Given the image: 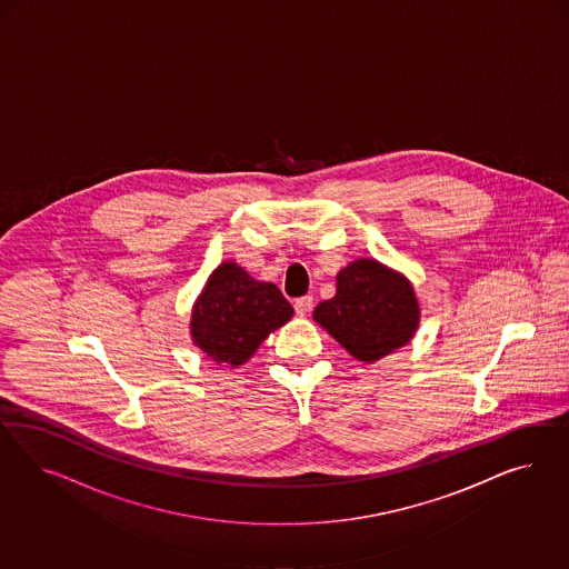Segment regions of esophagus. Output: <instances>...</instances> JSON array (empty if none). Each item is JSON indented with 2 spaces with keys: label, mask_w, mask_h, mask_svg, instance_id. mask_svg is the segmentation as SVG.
<instances>
[{
  "label": "esophagus",
  "mask_w": 569,
  "mask_h": 569,
  "mask_svg": "<svg viewBox=\"0 0 569 569\" xmlns=\"http://www.w3.org/2000/svg\"><path fill=\"white\" fill-rule=\"evenodd\" d=\"M293 309H296V312H298L300 317H307L310 309H312V296H302V298H298V300L293 302Z\"/></svg>",
  "instance_id": "34e87169"
}]
</instances>
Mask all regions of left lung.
<instances>
[{"label": "left lung", "instance_id": "left-lung-1", "mask_svg": "<svg viewBox=\"0 0 569 569\" xmlns=\"http://www.w3.org/2000/svg\"><path fill=\"white\" fill-rule=\"evenodd\" d=\"M312 319L357 361L376 362L413 340L421 307L409 277L376 259L348 262L336 296Z\"/></svg>", "mask_w": 569, "mask_h": 569}]
</instances>
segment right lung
I'll list each match as a JSON object with an SVG mask.
<instances>
[{
    "mask_svg": "<svg viewBox=\"0 0 569 569\" xmlns=\"http://www.w3.org/2000/svg\"><path fill=\"white\" fill-rule=\"evenodd\" d=\"M292 315L276 283L259 281L238 262L224 260L191 307V342L208 359L240 367Z\"/></svg>",
    "mask_w": 569,
    "mask_h": 569,
    "instance_id": "1",
    "label": "right lung"
}]
</instances>
